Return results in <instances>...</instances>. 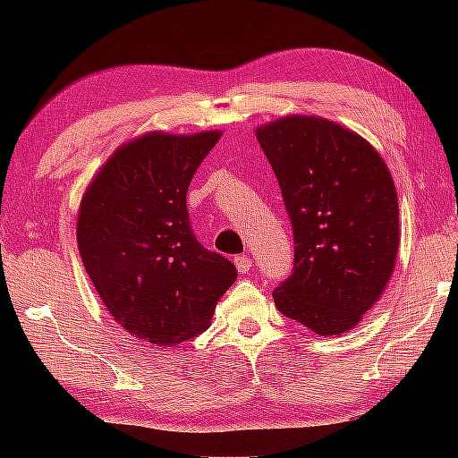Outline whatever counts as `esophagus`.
I'll list each match as a JSON object with an SVG mask.
<instances>
[{
  "label": "esophagus",
  "instance_id": "esophagus-1",
  "mask_svg": "<svg viewBox=\"0 0 458 458\" xmlns=\"http://www.w3.org/2000/svg\"><path fill=\"white\" fill-rule=\"evenodd\" d=\"M235 268H237V273H240V275H246L250 268H252V260H250L248 256H237Z\"/></svg>",
  "mask_w": 458,
  "mask_h": 458
}]
</instances>
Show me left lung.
Here are the masks:
<instances>
[{
  "label": "left lung",
  "instance_id": "obj_1",
  "mask_svg": "<svg viewBox=\"0 0 458 458\" xmlns=\"http://www.w3.org/2000/svg\"><path fill=\"white\" fill-rule=\"evenodd\" d=\"M293 229V271L273 292L281 315L342 335L384 293L400 243L398 196L377 149L321 116L256 129Z\"/></svg>",
  "mask_w": 458,
  "mask_h": 458
}]
</instances>
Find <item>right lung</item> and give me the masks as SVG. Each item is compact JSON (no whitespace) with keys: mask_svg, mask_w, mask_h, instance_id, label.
<instances>
[{"mask_svg":"<svg viewBox=\"0 0 458 458\" xmlns=\"http://www.w3.org/2000/svg\"><path fill=\"white\" fill-rule=\"evenodd\" d=\"M221 131L140 135L114 149L77 215L85 271L114 321L137 340L177 346L210 327L237 271L193 237L187 187Z\"/></svg>","mask_w":458,"mask_h":458,"instance_id":"1","label":"right lung"}]
</instances>
